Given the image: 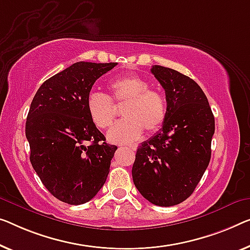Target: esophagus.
Here are the masks:
<instances>
[{
    "mask_svg": "<svg viewBox=\"0 0 250 250\" xmlns=\"http://www.w3.org/2000/svg\"><path fill=\"white\" fill-rule=\"evenodd\" d=\"M126 147L132 149V150H136V148H137V146H135V145H131V146H126Z\"/></svg>",
    "mask_w": 250,
    "mask_h": 250,
    "instance_id": "34e87169",
    "label": "esophagus"
}]
</instances>
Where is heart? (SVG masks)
I'll return each instance as SVG.
<instances>
[{
  "label": "heart",
  "mask_w": 250,
  "mask_h": 250,
  "mask_svg": "<svg viewBox=\"0 0 250 250\" xmlns=\"http://www.w3.org/2000/svg\"><path fill=\"white\" fill-rule=\"evenodd\" d=\"M110 95L91 92L86 99L89 119L99 129H107L115 119L117 104L125 103L122 119L107 132L111 143L124 145L139 139L144 129L148 133L157 130L165 121L166 100L157 89L149 88L148 81L136 74H126L107 83Z\"/></svg>",
  "instance_id": "1"
}]
</instances>
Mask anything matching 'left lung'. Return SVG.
<instances>
[{
  "instance_id": "1",
  "label": "left lung",
  "mask_w": 250,
  "mask_h": 250,
  "mask_svg": "<svg viewBox=\"0 0 250 250\" xmlns=\"http://www.w3.org/2000/svg\"><path fill=\"white\" fill-rule=\"evenodd\" d=\"M151 73L165 89L167 113L163 128L138 147L132 180L149 202L172 207L192 194L210 163L214 117L192 78L158 65Z\"/></svg>"
}]
</instances>
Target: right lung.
Here are the masks:
<instances>
[{
	"label": "right lung",
	"mask_w": 250,
	"mask_h": 250,
	"mask_svg": "<svg viewBox=\"0 0 250 250\" xmlns=\"http://www.w3.org/2000/svg\"><path fill=\"white\" fill-rule=\"evenodd\" d=\"M117 62H78L42 83L25 122L30 162L42 184L62 202L92 200L110 172L117 146L89 119L86 99L93 84Z\"/></svg>",
	"instance_id": "1"
}]
</instances>
